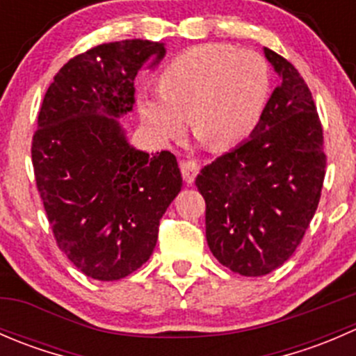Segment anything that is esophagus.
<instances>
[{
  "instance_id": "34e87169",
  "label": "esophagus",
  "mask_w": 356,
  "mask_h": 356,
  "mask_svg": "<svg viewBox=\"0 0 356 356\" xmlns=\"http://www.w3.org/2000/svg\"><path fill=\"white\" fill-rule=\"evenodd\" d=\"M179 167H181L182 177H184L186 184H193L200 172V165L196 163L195 160H182L181 163H179Z\"/></svg>"
}]
</instances>
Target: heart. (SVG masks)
Returning a JSON list of instances; mask_svg holds the SVG:
<instances>
[{"label": "heart", "mask_w": 356, "mask_h": 356, "mask_svg": "<svg viewBox=\"0 0 356 356\" xmlns=\"http://www.w3.org/2000/svg\"><path fill=\"white\" fill-rule=\"evenodd\" d=\"M160 91H143L138 110L156 145L184 136L188 115L201 141L231 148L250 138L270 96V68L258 53L207 42L175 56L160 74Z\"/></svg>", "instance_id": "1"}]
</instances>
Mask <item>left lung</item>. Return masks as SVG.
Masks as SVG:
<instances>
[{
	"label": "left lung",
	"instance_id": "left-lung-1",
	"mask_svg": "<svg viewBox=\"0 0 356 356\" xmlns=\"http://www.w3.org/2000/svg\"><path fill=\"white\" fill-rule=\"evenodd\" d=\"M281 84L257 131L196 177L207 243L236 274L258 277L296 251L321 200L324 136L314 98L286 58L264 48Z\"/></svg>",
	"mask_w": 356,
	"mask_h": 356
}]
</instances>
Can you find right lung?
<instances>
[{"mask_svg": "<svg viewBox=\"0 0 356 356\" xmlns=\"http://www.w3.org/2000/svg\"><path fill=\"white\" fill-rule=\"evenodd\" d=\"M163 55L146 39L99 44L68 60L42 99L35 184L60 250L91 279L118 281L146 264L182 188L175 156L136 149L120 124L138 72Z\"/></svg>", "mask_w": 356, "mask_h": 356, "instance_id": "1", "label": "right lung"}]
</instances>
